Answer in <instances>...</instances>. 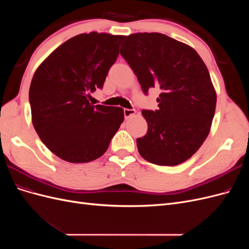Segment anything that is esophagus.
<instances>
[{
    "mask_svg": "<svg viewBox=\"0 0 249 249\" xmlns=\"http://www.w3.org/2000/svg\"><path fill=\"white\" fill-rule=\"evenodd\" d=\"M135 113H136V110H135V109H124V117L126 119L130 118L133 115H135Z\"/></svg>",
    "mask_w": 249,
    "mask_h": 249,
    "instance_id": "esophagus-1",
    "label": "esophagus"
}]
</instances>
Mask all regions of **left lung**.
I'll use <instances>...</instances> for the list:
<instances>
[{"mask_svg":"<svg viewBox=\"0 0 249 249\" xmlns=\"http://www.w3.org/2000/svg\"><path fill=\"white\" fill-rule=\"evenodd\" d=\"M120 55L137 76L142 91L160 88L156 111L142 110L147 133L137 138L143 159L162 166L187 161L210 133L216 91L197 52L161 33L125 37Z\"/></svg>","mask_w":249,"mask_h":249,"instance_id":"1","label":"left lung"}]
</instances>
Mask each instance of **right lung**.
<instances>
[{
  "instance_id": "1",
  "label": "right lung",
  "mask_w": 249,
  "mask_h": 249,
  "mask_svg": "<svg viewBox=\"0 0 249 249\" xmlns=\"http://www.w3.org/2000/svg\"><path fill=\"white\" fill-rule=\"evenodd\" d=\"M123 35L90 32L66 40L36 70L29 90L32 123L53 154L70 163L102 157L124 109L89 103L119 54Z\"/></svg>"
}]
</instances>
